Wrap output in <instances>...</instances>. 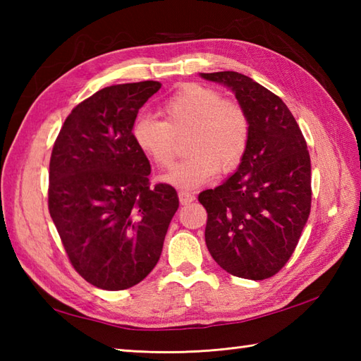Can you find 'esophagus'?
<instances>
[{"label":"esophagus","instance_id":"esophagus-1","mask_svg":"<svg viewBox=\"0 0 361 361\" xmlns=\"http://www.w3.org/2000/svg\"><path fill=\"white\" fill-rule=\"evenodd\" d=\"M178 198L181 204H189L195 200V195L192 192H189V190H180Z\"/></svg>","mask_w":361,"mask_h":361}]
</instances>
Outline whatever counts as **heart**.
Here are the masks:
<instances>
[{"instance_id":"heart-1","label":"heart","mask_w":361,"mask_h":361,"mask_svg":"<svg viewBox=\"0 0 361 361\" xmlns=\"http://www.w3.org/2000/svg\"><path fill=\"white\" fill-rule=\"evenodd\" d=\"M166 121L140 114L132 140L142 155L158 167H169L176 152V136L190 132L188 153L163 178L167 185L194 189L240 166L251 140V121L245 106L224 99L217 90L186 83L161 106Z\"/></svg>"}]
</instances>
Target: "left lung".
I'll list each match as a JSON object with an SVG mask.
<instances>
[{
  "instance_id": "8db88e82",
  "label": "left lung",
  "mask_w": 361,
  "mask_h": 361,
  "mask_svg": "<svg viewBox=\"0 0 361 361\" xmlns=\"http://www.w3.org/2000/svg\"><path fill=\"white\" fill-rule=\"evenodd\" d=\"M200 75L231 90L251 121L248 150L235 173L198 195L208 212L206 247L229 274L271 278L293 255L310 214L307 142L282 99L248 75Z\"/></svg>"
}]
</instances>
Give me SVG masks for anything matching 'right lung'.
I'll list each match as a JSON object with an SVG mask.
<instances>
[{"instance_id":"obj_1","label":"right lung","mask_w":361,"mask_h":361,"mask_svg":"<svg viewBox=\"0 0 361 361\" xmlns=\"http://www.w3.org/2000/svg\"><path fill=\"white\" fill-rule=\"evenodd\" d=\"M155 80L99 90L66 118L49 161L48 206L70 262L102 290H126L159 260L178 209L176 190L150 188V163L132 140Z\"/></svg>"}]
</instances>
